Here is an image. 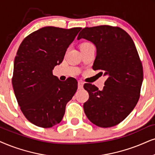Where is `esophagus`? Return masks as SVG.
<instances>
[{
	"instance_id": "1",
	"label": "esophagus",
	"mask_w": 155,
	"mask_h": 155,
	"mask_svg": "<svg viewBox=\"0 0 155 155\" xmlns=\"http://www.w3.org/2000/svg\"><path fill=\"white\" fill-rule=\"evenodd\" d=\"M83 86H84V81L79 80V81H78V89H83Z\"/></svg>"
}]
</instances>
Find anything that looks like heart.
<instances>
[{
    "instance_id": "b5f03b06",
    "label": "heart",
    "mask_w": 155,
    "mask_h": 155,
    "mask_svg": "<svg viewBox=\"0 0 155 155\" xmlns=\"http://www.w3.org/2000/svg\"><path fill=\"white\" fill-rule=\"evenodd\" d=\"M90 45H92L91 43H89V42H84V43H83V44H81V47H83V46H90Z\"/></svg>"
}]
</instances>
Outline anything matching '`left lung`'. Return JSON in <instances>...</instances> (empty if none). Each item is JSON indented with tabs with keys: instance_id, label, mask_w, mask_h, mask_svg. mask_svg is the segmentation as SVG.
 Here are the masks:
<instances>
[{
	"instance_id": "1",
	"label": "left lung",
	"mask_w": 155,
	"mask_h": 155,
	"mask_svg": "<svg viewBox=\"0 0 155 155\" xmlns=\"http://www.w3.org/2000/svg\"><path fill=\"white\" fill-rule=\"evenodd\" d=\"M82 38L97 48L93 69L107 77L101 91L94 84L84 85L89 94L84 104V112L98 127H114L124 120L138 102L143 81L142 61L132 38L119 27H86L78 36V39Z\"/></svg>"
}]
</instances>
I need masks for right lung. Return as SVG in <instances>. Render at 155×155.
Wrapping results in <instances>:
<instances>
[{
	"label": "right lung",
	"instance_id": "add662e5",
	"mask_svg": "<svg viewBox=\"0 0 155 155\" xmlns=\"http://www.w3.org/2000/svg\"><path fill=\"white\" fill-rule=\"evenodd\" d=\"M81 29L44 27L25 37L18 49L13 91L23 115L36 126L49 128L58 124L66 104L77 90L75 79L61 81L53 70L63 61L66 49Z\"/></svg>",
	"mask_w": 155,
	"mask_h": 155
}]
</instances>
